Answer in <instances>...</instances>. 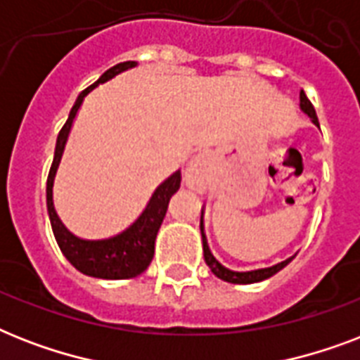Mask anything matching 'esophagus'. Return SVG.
Returning <instances> with one entry per match:
<instances>
[{"mask_svg":"<svg viewBox=\"0 0 360 360\" xmlns=\"http://www.w3.org/2000/svg\"><path fill=\"white\" fill-rule=\"evenodd\" d=\"M211 164H213V157L209 151H200L194 155L185 168L186 186L198 192L205 191L209 177H211Z\"/></svg>","mask_w":360,"mask_h":360,"instance_id":"1","label":"esophagus"}]
</instances>
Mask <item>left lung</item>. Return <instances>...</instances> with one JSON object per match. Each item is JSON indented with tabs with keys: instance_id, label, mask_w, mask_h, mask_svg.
<instances>
[{
	"instance_id": "left-lung-1",
	"label": "left lung",
	"mask_w": 360,
	"mask_h": 360,
	"mask_svg": "<svg viewBox=\"0 0 360 360\" xmlns=\"http://www.w3.org/2000/svg\"><path fill=\"white\" fill-rule=\"evenodd\" d=\"M299 106L304 114L310 117L316 127H319V121H318V115H316V110H314L312 103L308 101V97L304 95V91L301 89V95H299ZM200 231H202V243H203V257H205V263L209 265L211 269V273L214 276H219L220 280H224V282H231V284H254V282H262L265 278H271L273 274H276L278 271L288 265V263L293 259V256L284 259V262L276 263V265H271V267H262V269H250V271H236V269H230L222 265V263L214 257V254L211 252L209 248V243H207V237H205V230H203V209H202V219H200Z\"/></svg>"
}]
</instances>
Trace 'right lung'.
<instances>
[{
  "label": "right lung",
  "instance_id": "add662e5",
  "mask_svg": "<svg viewBox=\"0 0 360 360\" xmlns=\"http://www.w3.org/2000/svg\"><path fill=\"white\" fill-rule=\"evenodd\" d=\"M136 65H138L136 61H123V63L114 65L93 86H89L78 95L75 106L70 110L69 120L63 124V129L59 130L58 141H56V153H53V162L46 181V207L48 214H50V224H52L53 236H56L59 248L63 252V256L80 273L87 274V276H95V278H134V276L141 274L149 267L153 254H155V239H157L158 228L162 224L166 211H168L169 198L179 191L181 185V172L177 169L175 174L169 175L168 179L162 181L155 188L153 196L147 202L146 209L141 211L140 217L129 228H124L123 231H120V233H115L112 237H106V239H84V237L75 236L61 222V219L56 213V207H53L52 188L53 179H56V172L59 168L65 146H67V140H69L70 129H72V123H75L84 98L98 84L112 80L114 76L121 75L124 70L134 69Z\"/></svg>",
  "mask_w": 360,
  "mask_h": 360
}]
</instances>
